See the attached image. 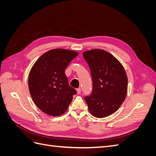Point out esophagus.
I'll list each match as a JSON object with an SVG mask.
<instances>
[{"label": "esophagus", "instance_id": "obj_1", "mask_svg": "<svg viewBox=\"0 0 156 156\" xmlns=\"http://www.w3.org/2000/svg\"><path fill=\"white\" fill-rule=\"evenodd\" d=\"M77 94H81V88H77Z\"/></svg>", "mask_w": 156, "mask_h": 156}]
</instances>
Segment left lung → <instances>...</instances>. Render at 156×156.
Segmentation results:
<instances>
[{"instance_id":"1","label":"left lung","mask_w":156,"mask_h":156,"mask_svg":"<svg viewBox=\"0 0 156 156\" xmlns=\"http://www.w3.org/2000/svg\"><path fill=\"white\" fill-rule=\"evenodd\" d=\"M89 66L92 79V92L84 97L91 115L104 118L119 109L125 100L127 77L125 69L114 56L101 49L83 53Z\"/></svg>"}]
</instances>
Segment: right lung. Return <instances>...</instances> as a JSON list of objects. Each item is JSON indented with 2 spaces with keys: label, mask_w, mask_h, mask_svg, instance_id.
<instances>
[{
  "label": "right lung",
  "mask_w": 156,
  "mask_h": 156,
  "mask_svg": "<svg viewBox=\"0 0 156 156\" xmlns=\"http://www.w3.org/2000/svg\"><path fill=\"white\" fill-rule=\"evenodd\" d=\"M77 55L70 50L52 49L42 55L32 66L29 76V91L36 105L46 114L62 115L77 94L69 85L64 72Z\"/></svg>",
  "instance_id": "1"
}]
</instances>
